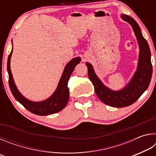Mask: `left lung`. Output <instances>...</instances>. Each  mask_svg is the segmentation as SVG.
<instances>
[{"label": "left lung", "instance_id": "obj_1", "mask_svg": "<svg viewBox=\"0 0 156 156\" xmlns=\"http://www.w3.org/2000/svg\"><path fill=\"white\" fill-rule=\"evenodd\" d=\"M121 18L131 25L140 49L138 67L129 83L121 90H112L105 86L96 76L93 66L90 63L86 62L89 78L94 84L97 96L105 105L118 108L129 106L141 96L149 85L153 72L151 51L147 41L142 36L138 24L129 16L122 14Z\"/></svg>", "mask_w": 156, "mask_h": 156}]
</instances>
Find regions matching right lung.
I'll use <instances>...</instances> for the list:
<instances>
[{"mask_svg":"<svg viewBox=\"0 0 156 156\" xmlns=\"http://www.w3.org/2000/svg\"><path fill=\"white\" fill-rule=\"evenodd\" d=\"M12 51L13 47L7 59V72L9 74V88L15 99L19 102L25 109L34 114L38 115L53 114V113L59 112L60 111L64 109L67 104L69 98V91L67 87L69 79L76 66L80 63L81 60L80 58H74L66 65L56 91L49 98L41 102H33L23 96L16 86L11 69H10V59H11Z\"/></svg>","mask_w":156,"mask_h":156,"instance_id":"add662e5","label":"right lung"}]
</instances>
